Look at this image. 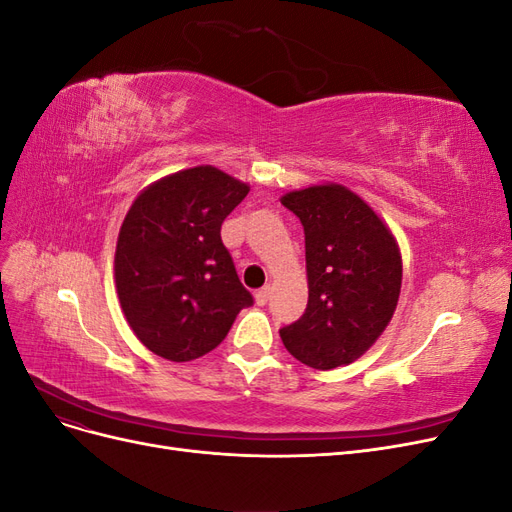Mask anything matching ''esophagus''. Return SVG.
<instances>
[{
	"mask_svg": "<svg viewBox=\"0 0 512 512\" xmlns=\"http://www.w3.org/2000/svg\"><path fill=\"white\" fill-rule=\"evenodd\" d=\"M256 303L258 305H267V301H269V297H271V286H265V288H260L256 294Z\"/></svg>",
	"mask_w": 512,
	"mask_h": 512,
	"instance_id": "34e87169",
	"label": "esophagus"
}]
</instances>
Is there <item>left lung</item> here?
I'll return each instance as SVG.
<instances>
[{
  "instance_id": "left-lung-1",
  "label": "left lung",
  "mask_w": 512,
  "mask_h": 512,
  "mask_svg": "<svg viewBox=\"0 0 512 512\" xmlns=\"http://www.w3.org/2000/svg\"><path fill=\"white\" fill-rule=\"evenodd\" d=\"M305 230L307 307L280 329L286 350L314 369L350 365L389 327L401 292V252L391 228L342 183L286 192Z\"/></svg>"
}]
</instances>
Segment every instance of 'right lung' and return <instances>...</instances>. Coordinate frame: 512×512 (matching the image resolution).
I'll list each match as a JSON object with an SVG mask.
<instances>
[{
    "mask_svg": "<svg viewBox=\"0 0 512 512\" xmlns=\"http://www.w3.org/2000/svg\"><path fill=\"white\" fill-rule=\"evenodd\" d=\"M247 192V183L203 164L149 183L123 218L115 247L121 312L162 359L185 363L218 348L254 303L220 237Z\"/></svg>",
    "mask_w": 512,
    "mask_h": 512,
    "instance_id": "add662e5",
    "label": "right lung"
}]
</instances>
